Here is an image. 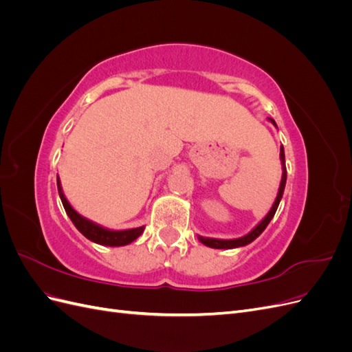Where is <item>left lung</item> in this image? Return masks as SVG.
Segmentation results:
<instances>
[{
    "label": "left lung",
    "mask_w": 352,
    "mask_h": 352,
    "mask_svg": "<svg viewBox=\"0 0 352 352\" xmlns=\"http://www.w3.org/2000/svg\"><path fill=\"white\" fill-rule=\"evenodd\" d=\"M269 122H272L276 126V129H278V124H276V122L273 119H270V117H269ZM280 163H282V179H280V185H279V190H278V197H276L270 211L267 212V214H265V217L261 221H258L257 226L252 228V230L248 232L245 236H241V238H236V239H217V238H206V236H199L198 235L199 242L204 243L206 247H210V248L232 250V248L245 247V245L251 243L254 239H257L261 235V233L264 232V229L267 228L270 220L273 219L276 210H278V207H279V202L282 199L283 190H285V185H286V166H285V150H283V145L280 146Z\"/></svg>",
    "instance_id": "8db88e82"
}]
</instances>
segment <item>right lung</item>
<instances>
[{"instance_id":"add662e5","label":"right lung","mask_w":352,"mask_h":352,"mask_svg":"<svg viewBox=\"0 0 352 352\" xmlns=\"http://www.w3.org/2000/svg\"><path fill=\"white\" fill-rule=\"evenodd\" d=\"M57 188H58V195H60V199L63 202V207H65L67 216L70 217L73 225L76 226V229L87 239H89L95 243H98V245H104V247H124V245H129L131 242H133L135 239H138L142 235L145 226L114 230V229L104 228V226L98 225V223H95V221H92L87 217H83L82 214H79V212L72 207V204L67 201L65 192H63V188H61V182H60L58 176H57Z\"/></svg>"}]
</instances>
